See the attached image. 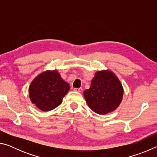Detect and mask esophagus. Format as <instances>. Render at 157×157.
<instances>
[{"instance_id": "1", "label": "esophagus", "mask_w": 157, "mask_h": 157, "mask_svg": "<svg viewBox=\"0 0 157 157\" xmlns=\"http://www.w3.org/2000/svg\"><path fill=\"white\" fill-rule=\"evenodd\" d=\"M74 91H77V92H79V93H80V92H82V88L74 89Z\"/></svg>"}]
</instances>
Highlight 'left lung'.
<instances>
[{"label": "left lung", "mask_w": 157, "mask_h": 157, "mask_svg": "<svg viewBox=\"0 0 157 157\" xmlns=\"http://www.w3.org/2000/svg\"><path fill=\"white\" fill-rule=\"evenodd\" d=\"M124 90L120 80L112 71L95 73L91 86L84 91L89 107L96 113L105 115L116 110L122 102Z\"/></svg>", "instance_id": "1"}]
</instances>
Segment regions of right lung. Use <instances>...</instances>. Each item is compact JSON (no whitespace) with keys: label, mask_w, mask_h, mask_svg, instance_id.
I'll list each match as a JSON object with an SVG mask.
<instances>
[{"label":"right lung","mask_w":157,"mask_h":157,"mask_svg":"<svg viewBox=\"0 0 157 157\" xmlns=\"http://www.w3.org/2000/svg\"><path fill=\"white\" fill-rule=\"evenodd\" d=\"M70 89L68 82L61 78L57 71H46L37 75L29 86V95L33 104L39 109L48 111L62 102Z\"/></svg>","instance_id":"add662e5"}]
</instances>
